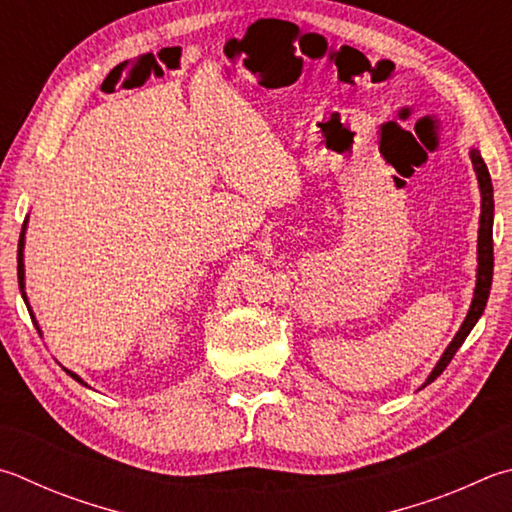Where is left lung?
<instances>
[{"label": "left lung", "mask_w": 512, "mask_h": 512, "mask_svg": "<svg viewBox=\"0 0 512 512\" xmlns=\"http://www.w3.org/2000/svg\"><path fill=\"white\" fill-rule=\"evenodd\" d=\"M472 167L477 172V181H479V190H481V217H479V239H477V286H475V297H472L470 311L463 320L461 329L457 331V336L448 345V349L443 351L441 360L436 362V367L432 369V374L427 376L425 385H430L432 380L439 378L443 374V369L450 365V360L454 358V353L459 351L463 345V340L468 338V333L475 327L477 320L481 318L483 309H486L488 295H490V286H492V264H495V257H492V217H495V201H492V183H490V172L486 163L479 156L477 150L470 152ZM423 385V387H425Z\"/></svg>", "instance_id": "left-lung-1"}]
</instances>
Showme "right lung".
Listing matches in <instances>:
<instances>
[{"instance_id":"right-lung-1","label":"right lung","mask_w":512,"mask_h":512,"mask_svg":"<svg viewBox=\"0 0 512 512\" xmlns=\"http://www.w3.org/2000/svg\"><path fill=\"white\" fill-rule=\"evenodd\" d=\"M24 228H26V221H24V226H22V235H20V248H17V280H20V291H22V297H24V302H26V293H24ZM29 304V302H26ZM29 313H31V306H29ZM67 371V374L73 378V380H78L80 385H87L85 380H82L78 374H73V371H69V369H64Z\"/></svg>"}]
</instances>
